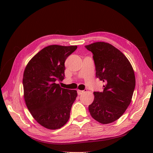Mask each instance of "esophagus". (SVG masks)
I'll use <instances>...</instances> for the list:
<instances>
[{
    "label": "esophagus",
    "instance_id": "1",
    "mask_svg": "<svg viewBox=\"0 0 153 153\" xmlns=\"http://www.w3.org/2000/svg\"><path fill=\"white\" fill-rule=\"evenodd\" d=\"M84 92V91H81V90H77V93L78 95H80Z\"/></svg>",
    "mask_w": 153,
    "mask_h": 153
}]
</instances>
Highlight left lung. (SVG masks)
<instances>
[{
  "instance_id": "8db88e82",
  "label": "left lung",
  "mask_w": 153,
  "mask_h": 153,
  "mask_svg": "<svg viewBox=\"0 0 153 153\" xmlns=\"http://www.w3.org/2000/svg\"><path fill=\"white\" fill-rule=\"evenodd\" d=\"M85 47L93 54L96 77L105 84L103 92H94L89 112L101 124L113 123L131 103L135 87L133 69L126 57L112 45L96 42Z\"/></svg>"
}]
</instances>
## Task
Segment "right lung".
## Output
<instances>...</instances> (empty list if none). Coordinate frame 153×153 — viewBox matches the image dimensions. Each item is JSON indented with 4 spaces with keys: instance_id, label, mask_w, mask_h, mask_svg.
Segmentation results:
<instances>
[{
    "instance_id": "1",
    "label": "right lung",
    "mask_w": 153,
    "mask_h": 153,
    "mask_svg": "<svg viewBox=\"0 0 153 153\" xmlns=\"http://www.w3.org/2000/svg\"><path fill=\"white\" fill-rule=\"evenodd\" d=\"M76 46L50 45L31 59L23 77L24 99L32 117L50 129L61 128L69 119L77 96L75 90L61 88L67 57Z\"/></svg>"
}]
</instances>
